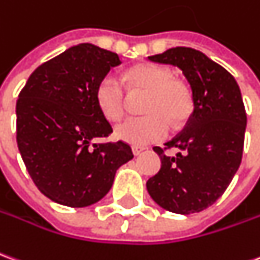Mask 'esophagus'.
<instances>
[{"label":"esophagus","instance_id":"obj_1","mask_svg":"<svg viewBox=\"0 0 260 260\" xmlns=\"http://www.w3.org/2000/svg\"><path fill=\"white\" fill-rule=\"evenodd\" d=\"M145 149H146V148H143V146H134V148H132V153H134L135 156L141 155V153H142Z\"/></svg>","mask_w":260,"mask_h":260}]
</instances>
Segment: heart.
<instances>
[{"label": "heart", "mask_w": 260, "mask_h": 260, "mask_svg": "<svg viewBox=\"0 0 260 260\" xmlns=\"http://www.w3.org/2000/svg\"><path fill=\"white\" fill-rule=\"evenodd\" d=\"M132 95L146 94L142 111L145 117L129 118L115 128L117 139L143 146L165 139L170 124L179 128L191 117L194 110L193 92L184 81L174 79L169 67L139 64L125 74ZM129 93L122 81L111 74L100 80L95 87V103L100 112L110 121H118L128 108Z\"/></svg>", "instance_id": "1"}]
</instances>
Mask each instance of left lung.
Here are the masks:
<instances>
[{"label": "left lung", "instance_id": "8db88e82", "mask_svg": "<svg viewBox=\"0 0 260 260\" xmlns=\"http://www.w3.org/2000/svg\"><path fill=\"white\" fill-rule=\"evenodd\" d=\"M148 59L179 67L194 100L184 129L165 143L185 153L170 158L153 148L161 168L146 181L148 193L170 212L203 211L224 194L242 160L246 112L241 90L230 72L196 49L179 46Z\"/></svg>", "mask_w": 260, "mask_h": 260}]
</instances>
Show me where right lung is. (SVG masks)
<instances>
[{"mask_svg":"<svg viewBox=\"0 0 260 260\" xmlns=\"http://www.w3.org/2000/svg\"><path fill=\"white\" fill-rule=\"evenodd\" d=\"M121 64L117 53L80 43L29 76L16 101V142L29 176L57 204L87 207L110 191L128 143H92L112 132L95 103V87Z\"/></svg>","mask_w":260,"mask_h":260,"instance_id":"1","label":"right lung"}]
</instances>
